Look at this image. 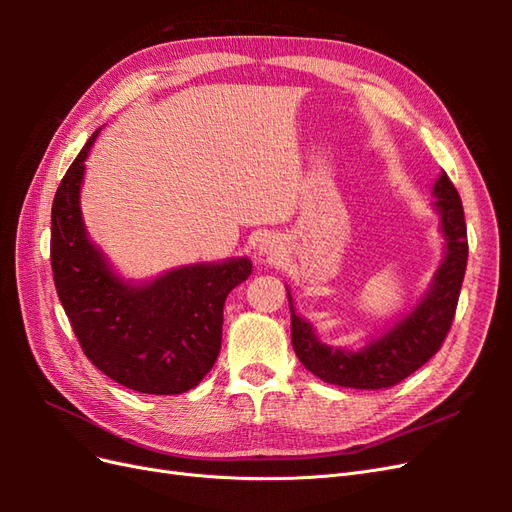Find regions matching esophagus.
<instances>
[{"label":"esophagus","mask_w":512,"mask_h":512,"mask_svg":"<svg viewBox=\"0 0 512 512\" xmlns=\"http://www.w3.org/2000/svg\"><path fill=\"white\" fill-rule=\"evenodd\" d=\"M260 254H262V256H275L277 252L273 250V243H271V241H265V243L260 245Z\"/></svg>","instance_id":"1"}]
</instances>
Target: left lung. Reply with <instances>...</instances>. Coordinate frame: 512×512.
<instances>
[{
	"label": "left lung",
	"instance_id": "obj_1",
	"mask_svg": "<svg viewBox=\"0 0 512 512\" xmlns=\"http://www.w3.org/2000/svg\"><path fill=\"white\" fill-rule=\"evenodd\" d=\"M433 196H436L433 207L440 213V230L446 241L442 265L433 275L421 303L361 350L322 344L312 324L294 314L288 290L292 348L305 369L320 380L350 389H389L414 374L440 350L446 333L451 331L463 275H466L468 232L459 192L446 173L433 185Z\"/></svg>",
	"mask_w": 512,
	"mask_h": 512
}]
</instances>
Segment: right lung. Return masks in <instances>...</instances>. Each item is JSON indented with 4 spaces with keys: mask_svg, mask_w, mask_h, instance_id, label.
I'll return each mask as SVG.
<instances>
[{
    "mask_svg": "<svg viewBox=\"0 0 512 512\" xmlns=\"http://www.w3.org/2000/svg\"><path fill=\"white\" fill-rule=\"evenodd\" d=\"M96 130L61 179L51 209V267L74 335L102 374L147 395L194 389L222 348L224 301L252 273L247 258L200 262L132 284L87 237L85 160Z\"/></svg>",
    "mask_w": 512,
    "mask_h": 512,
    "instance_id": "1",
    "label": "right lung"
}]
</instances>
